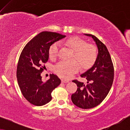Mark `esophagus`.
I'll return each instance as SVG.
<instances>
[{
  "instance_id": "34e87169",
  "label": "esophagus",
  "mask_w": 130,
  "mask_h": 130,
  "mask_svg": "<svg viewBox=\"0 0 130 130\" xmlns=\"http://www.w3.org/2000/svg\"><path fill=\"white\" fill-rule=\"evenodd\" d=\"M69 80H66V79H61V82L62 83H67V82H69Z\"/></svg>"
}]
</instances>
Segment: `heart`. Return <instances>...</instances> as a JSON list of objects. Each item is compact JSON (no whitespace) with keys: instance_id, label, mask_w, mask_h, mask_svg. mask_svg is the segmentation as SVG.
Listing matches in <instances>:
<instances>
[{"instance_id":"1","label":"heart","mask_w":130,"mask_h":130,"mask_svg":"<svg viewBox=\"0 0 130 130\" xmlns=\"http://www.w3.org/2000/svg\"><path fill=\"white\" fill-rule=\"evenodd\" d=\"M66 44L74 51L73 60L74 61H61L57 64L54 67V72L57 75L69 79L79 70L80 66L82 69L88 70L95 65L98 54L96 47L93 44L87 43L85 40L76 36L67 39ZM59 47L58 42L51 44L48 49L50 57L56 58L57 57Z\"/></svg>"}]
</instances>
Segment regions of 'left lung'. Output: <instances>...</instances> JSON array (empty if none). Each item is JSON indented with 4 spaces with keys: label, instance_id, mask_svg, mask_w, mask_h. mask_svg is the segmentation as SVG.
Instances as JSON below:
<instances>
[{
    "label": "left lung",
    "instance_id": "8db88e82",
    "mask_svg": "<svg viewBox=\"0 0 130 130\" xmlns=\"http://www.w3.org/2000/svg\"><path fill=\"white\" fill-rule=\"evenodd\" d=\"M92 37L98 48L96 62L91 69L80 76L86 78L87 85L77 80H73L77 89L71 98L73 104L83 109H90L101 104L109 93L114 77V68L111 56L105 45L96 37Z\"/></svg>",
    "mask_w": 130,
    "mask_h": 130
}]
</instances>
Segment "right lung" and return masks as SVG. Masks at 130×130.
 Listing matches in <instances>:
<instances>
[{"mask_svg":"<svg viewBox=\"0 0 130 130\" xmlns=\"http://www.w3.org/2000/svg\"><path fill=\"white\" fill-rule=\"evenodd\" d=\"M65 37L59 33L42 32L29 41L21 53L17 69L18 83L22 95L34 105L48 103L52 99L53 90L61 83L54 74L44 82L41 74L45 68L44 63L48 60L50 45Z\"/></svg>","mask_w":130,"mask_h":130,"instance_id":"right-lung-1","label":"right lung"}]
</instances>
